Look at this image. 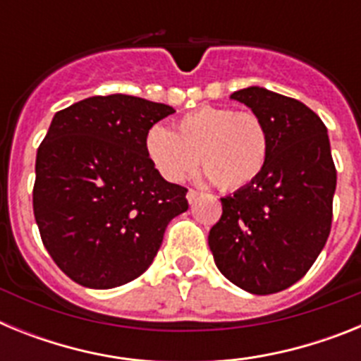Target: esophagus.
Wrapping results in <instances>:
<instances>
[{
	"mask_svg": "<svg viewBox=\"0 0 361 361\" xmlns=\"http://www.w3.org/2000/svg\"><path fill=\"white\" fill-rule=\"evenodd\" d=\"M186 199H188V202H190V204H195V200L199 199V191H195V190H188Z\"/></svg>",
	"mask_w": 361,
	"mask_h": 361,
	"instance_id": "1",
	"label": "esophagus"
}]
</instances>
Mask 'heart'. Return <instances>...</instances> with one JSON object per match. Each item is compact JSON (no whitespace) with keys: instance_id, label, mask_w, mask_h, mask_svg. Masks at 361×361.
<instances>
[{"instance_id":"obj_1","label":"heart","mask_w":361,"mask_h":361,"mask_svg":"<svg viewBox=\"0 0 361 361\" xmlns=\"http://www.w3.org/2000/svg\"><path fill=\"white\" fill-rule=\"evenodd\" d=\"M146 155L170 183H180L197 164L204 177L226 190H238L262 173L269 135L262 119L251 111L200 106L175 123L173 132L161 124L148 130Z\"/></svg>"}]
</instances>
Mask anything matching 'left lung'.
I'll return each instance as SVG.
<instances>
[{
  "instance_id": "1",
  "label": "left lung",
  "mask_w": 361,
  "mask_h": 361,
  "mask_svg": "<svg viewBox=\"0 0 361 361\" xmlns=\"http://www.w3.org/2000/svg\"><path fill=\"white\" fill-rule=\"evenodd\" d=\"M231 99L251 108L269 135V153L253 183L220 199L222 216L208 244L219 271L253 295L298 282L331 233L336 168L320 117L296 99L250 86Z\"/></svg>"
}]
</instances>
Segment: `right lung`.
Listing matches in <instances>:
<instances>
[{
  "mask_svg": "<svg viewBox=\"0 0 361 361\" xmlns=\"http://www.w3.org/2000/svg\"><path fill=\"white\" fill-rule=\"evenodd\" d=\"M173 108L133 95L82 99L57 111L37 148L34 216L44 247L73 282L111 289L141 276L188 190L146 155L153 124Z\"/></svg>",
  "mask_w": 361,
  "mask_h": 361,
  "instance_id": "obj_1",
  "label": "right lung"
}]
</instances>
